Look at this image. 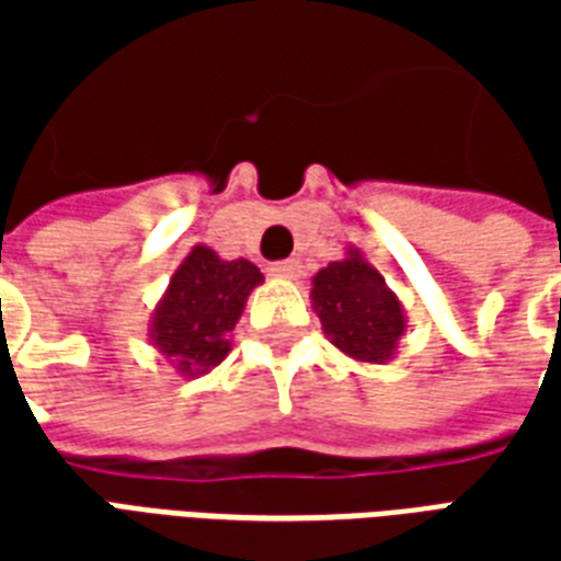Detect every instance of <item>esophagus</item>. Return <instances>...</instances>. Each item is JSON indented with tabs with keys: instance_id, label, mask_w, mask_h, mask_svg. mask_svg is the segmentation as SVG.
<instances>
[{
	"instance_id": "esophagus-1",
	"label": "esophagus",
	"mask_w": 561,
	"mask_h": 561,
	"mask_svg": "<svg viewBox=\"0 0 561 561\" xmlns=\"http://www.w3.org/2000/svg\"><path fill=\"white\" fill-rule=\"evenodd\" d=\"M300 261H294V257H288V261H276V264H270V276H276V279H300Z\"/></svg>"
}]
</instances>
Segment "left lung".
I'll list each match as a JSON object with an SVG mask.
<instances>
[{"instance_id":"left-lung-1","label":"left lung","mask_w":561,"mask_h":561,"mask_svg":"<svg viewBox=\"0 0 561 561\" xmlns=\"http://www.w3.org/2000/svg\"><path fill=\"white\" fill-rule=\"evenodd\" d=\"M309 297L321 330L342 354L357 364L393 360L409 328L405 309L360 249L352 245L342 261L318 270Z\"/></svg>"}]
</instances>
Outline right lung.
Returning <instances> with one entry per match:
<instances>
[{
    "mask_svg": "<svg viewBox=\"0 0 561 561\" xmlns=\"http://www.w3.org/2000/svg\"><path fill=\"white\" fill-rule=\"evenodd\" d=\"M261 282L252 261H225L209 245H192L152 309L149 345L180 376H207L231 352L228 336Z\"/></svg>",
    "mask_w": 561,
    "mask_h": 561,
    "instance_id": "right-lung-1",
    "label": "right lung"
}]
</instances>
